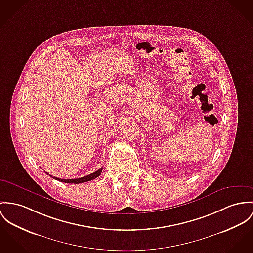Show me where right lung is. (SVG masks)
<instances>
[{
  "label": "right lung",
  "instance_id": "1",
  "mask_svg": "<svg viewBox=\"0 0 253 253\" xmlns=\"http://www.w3.org/2000/svg\"><path fill=\"white\" fill-rule=\"evenodd\" d=\"M102 169H103V168L99 169L97 171H95V172H93L91 174L86 175V176H84V177H81V178H76V179H60V178L55 177V176L53 177L52 175L49 174L48 172H46V173L49 175V176L53 177L54 179L60 181V182H64V183H68V184H79V183H84V182H87V181H91V180L97 178L98 176L101 174Z\"/></svg>",
  "mask_w": 253,
  "mask_h": 253
}]
</instances>
